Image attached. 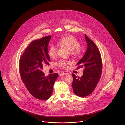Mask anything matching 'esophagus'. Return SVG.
Listing matches in <instances>:
<instances>
[{"mask_svg": "<svg viewBox=\"0 0 125 125\" xmlns=\"http://www.w3.org/2000/svg\"><path fill=\"white\" fill-rule=\"evenodd\" d=\"M66 74H67V73H64V72H62L60 73V76H63L64 75H66Z\"/></svg>", "mask_w": 125, "mask_h": 125, "instance_id": "esophagus-1", "label": "esophagus"}]
</instances>
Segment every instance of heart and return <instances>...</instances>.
<instances>
[{"mask_svg": "<svg viewBox=\"0 0 125 125\" xmlns=\"http://www.w3.org/2000/svg\"><path fill=\"white\" fill-rule=\"evenodd\" d=\"M60 45L65 46L70 51L72 56L74 58L79 57L81 54L80 49L81 44L77 39L73 36H66L60 38L59 41ZM57 47L52 45L48 49V54L50 58L54 59L57 56ZM71 64L69 61L61 60L57 63V65L59 67L63 69H67L68 65Z\"/></svg>", "mask_w": 125, "mask_h": 125, "instance_id": "obj_1", "label": "heart"}]
</instances>
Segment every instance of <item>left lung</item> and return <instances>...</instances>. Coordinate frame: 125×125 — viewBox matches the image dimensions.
<instances>
[{
    "mask_svg": "<svg viewBox=\"0 0 125 125\" xmlns=\"http://www.w3.org/2000/svg\"><path fill=\"white\" fill-rule=\"evenodd\" d=\"M88 48L85 55L79 60L77 69L84 67L81 77L72 74V87L78 96L84 97L89 95L95 89L101 78L102 62L99 51L95 43L85 34Z\"/></svg>",
    "mask_w": 125,
    "mask_h": 125,
    "instance_id": "1",
    "label": "left lung"
}]
</instances>
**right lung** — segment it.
<instances>
[{
    "label": "right lung",
    "mask_w": 125,
    "mask_h": 125,
    "mask_svg": "<svg viewBox=\"0 0 125 125\" xmlns=\"http://www.w3.org/2000/svg\"><path fill=\"white\" fill-rule=\"evenodd\" d=\"M51 36L33 41L25 49L19 60V71L22 82L30 94L40 100H45L52 93L57 73L45 76L43 65H49L50 59L48 46Z\"/></svg>",
    "instance_id": "obj_1"
}]
</instances>
